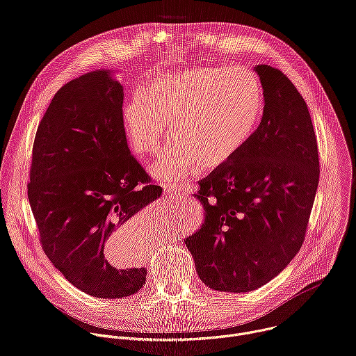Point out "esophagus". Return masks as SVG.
<instances>
[{
    "mask_svg": "<svg viewBox=\"0 0 356 356\" xmlns=\"http://www.w3.org/2000/svg\"><path fill=\"white\" fill-rule=\"evenodd\" d=\"M165 190H166V194L170 195V194H177L181 191V187L180 186H173V184H165Z\"/></svg>",
    "mask_w": 356,
    "mask_h": 356,
    "instance_id": "34e87169",
    "label": "esophagus"
}]
</instances>
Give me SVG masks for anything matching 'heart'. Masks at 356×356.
<instances>
[{
    "label": "heart",
    "instance_id": "obj_1",
    "mask_svg": "<svg viewBox=\"0 0 356 356\" xmlns=\"http://www.w3.org/2000/svg\"><path fill=\"white\" fill-rule=\"evenodd\" d=\"M262 108V86L253 72L195 66L155 76L145 92L127 101L121 118L139 156L156 154L172 124L176 138L150 173L176 183L235 159L257 132Z\"/></svg>",
    "mask_w": 356,
    "mask_h": 356
}]
</instances>
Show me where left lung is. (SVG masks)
I'll use <instances>...</instances> for the list:
<instances>
[{
    "label": "left lung",
    "instance_id": "8db88e82",
    "mask_svg": "<svg viewBox=\"0 0 356 356\" xmlns=\"http://www.w3.org/2000/svg\"><path fill=\"white\" fill-rule=\"evenodd\" d=\"M264 117L229 163L198 181L204 222L184 239L201 282L245 293L276 277L304 238L320 179L318 146L306 101L280 70L255 67Z\"/></svg>",
    "mask_w": 356,
    "mask_h": 356
}]
</instances>
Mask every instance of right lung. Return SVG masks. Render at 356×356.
<instances>
[{
    "label": "right lung",
    "mask_w": 356,
    "mask_h": 356,
    "mask_svg": "<svg viewBox=\"0 0 356 356\" xmlns=\"http://www.w3.org/2000/svg\"><path fill=\"white\" fill-rule=\"evenodd\" d=\"M122 104L110 70L83 74L55 94L32 147L28 198L42 249L74 287L99 298L145 284L143 268L113 266L104 248L129 242L134 217L162 195L131 155Z\"/></svg>",
    "instance_id": "add662e5"
}]
</instances>
